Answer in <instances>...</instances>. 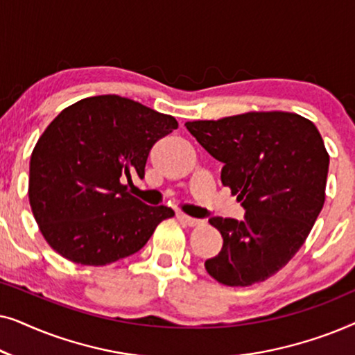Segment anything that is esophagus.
I'll return each instance as SVG.
<instances>
[{"label": "esophagus", "mask_w": 355, "mask_h": 355, "mask_svg": "<svg viewBox=\"0 0 355 355\" xmlns=\"http://www.w3.org/2000/svg\"><path fill=\"white\" fill-rule=\"evenodd\" d=\"M178 218H179V220H181L182 223H186L187 226H197V225H200V223H202V220H197V218L182 215V213H179Z\"/></svg>", "instance_id": "34e87169"}]
</instances>
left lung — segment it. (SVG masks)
I'll return each instance as SVG.
<instances>
[{
  "label": "left lung",
  "mask_w": 355,
  "mask_h": 355,
  "mask_svg": "<svg viewBox=\"0 0 355 355\" xmlns=\"http://www.w3.org/2000/svg\"><path fill=\"white\" fill-rule=\"evenodd\" d=\"M197 142L223 163L221 182L237 196L244 220L211 216L223 236L205 261L226 286L268 279L304 245L324 203L329 157L312 121L294 113H245L189 121Z\"/></svg>",
  "instance_id": "8db88e82"
}]
</instances>
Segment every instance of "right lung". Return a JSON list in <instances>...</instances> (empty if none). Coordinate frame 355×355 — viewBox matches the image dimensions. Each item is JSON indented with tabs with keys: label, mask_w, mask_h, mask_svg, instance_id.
I'll return each mask as SVG.
<instances>
[{
	"label": "right lung",
	"mask_w": 355,
	"mask_h": 355,
	"mask_svg": "<svg viewBox=\"0 0 355 355\" xmlns=\"http://www.w3.org/2000/svg\"><path fill=\"white\" fill-rule=\"evenodd\" d=\"M178 121L119 95L84 98L62 110L33 148L28 200L43 237L80 265L135 254L171 208L150 207L125 182L144 179L157 140Z\"/></svg>",
	"instance_id": "1"
}]
</instances>
